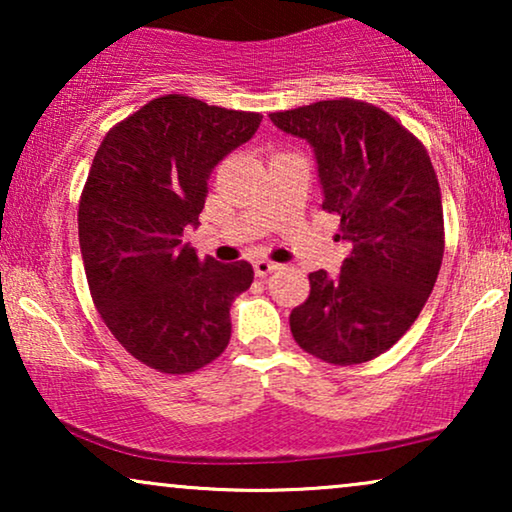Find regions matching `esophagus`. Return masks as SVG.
<instances>
[{"label":"esophagus","instance_id":"esophagus-1","mask_svg":"<svg viewBox=\"0 0 512 512\" xmlns=\"http://www.w3.org/2000/svg\"><path fill=\"white\" fill-rule=\"evenodd\" d=\"M277 268H279L277 263L265 261V258H258V261H254V272H256V277H268L270 272H275Z\"/></svg>","mask_w":512,"mask_h":512}]
</instances>
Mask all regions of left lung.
I'll return each mask as SVG.
<instances>
[{
  "instance_id": "1",
  "label": "left lung",
  "mask_w": 512,
  "mask_h": 512,
  "mask_svg": "<svg viewBox=\"0 0 512 512\" xmlns=\"http://www.w3.org/2000/svg\"><path fill=\"white\" fill-rule=\"evenodd\" d=\"M270 121L312 146L321 207L340 216L338 237L352 242L340 275L312 272L291 333L333 366L366 363L403 338L438 279L445 233L431 158L387 111L347 97Z\"/></svg>"
}]
</instances>
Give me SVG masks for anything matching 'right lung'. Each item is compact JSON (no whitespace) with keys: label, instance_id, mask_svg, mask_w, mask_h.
Masks as SVG:
<instances>
[{"label":"right lung","instance_id":"1","mask_svg":"<svg viewBox=\"0 0 512 512\" xmlns=\"http://www.w3.org/2000/svg\"><path fill=\"white\" fill-rule=\"evenodd\" d=\"M263 116L165 95L107 132L79 202L90 296L114 338L160 373H193L230 340V305L254 282L247 261L200 258L198 226L214 167Z\"/></svg>","mask_w":512,"mask_h":512}]
</instances>
